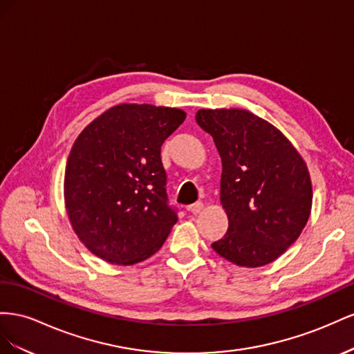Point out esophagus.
<instances>
[{
    "instance_id": "34e87169",
    "label": "esophagus",
    "mask_w": 354,
    "mask_h": 354,
    "mask_svg": "<svg viewBox=\"0 0 354 354\" xmlns=\"http://www.w3.org/2000/svg\"><path fill=\"white\" fill-rule=\"evenodd\" d=\"M203 207H205V206H203V203H201V201H196L194 205H191V206L188 207V210H189L193 215H198L200 212L203 210Z\"/></svg>"
}]
</instances>
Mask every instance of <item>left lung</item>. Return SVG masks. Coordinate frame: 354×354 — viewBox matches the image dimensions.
<instances>
[{
	"label": "left lung",
	"mask_w": 354,
	"mask_h": 354,
	"mask_svg": "<svg viewBox=\"0 0 354 354\" xmlns=\"http://www.w3.org/2000/svg\"><path fill=\"white\" fill-rule=\"evenodd\" d=\"M222 161L221 205L228 231L212 248L239 267L276 261L310 218L313 188L298 149L277 127L248 109H198Z\"/></svg>",
	"instance_id": "obj_1"
}]
</instances>
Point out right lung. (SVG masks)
Wrapping results in <instances>:
<instances>
[{
	"label": "right lung",
	"mask_w": 354,
	"mask_h": 354,
	"mask_svg": "<svg viewBox=\"0 0 354 354\" xmlns=\"http://www.w3.org/2000/svg\"><path fill=\"white\" fill-rule=\"evenodd\" d=\"M185 117L178 108L120 104L75 139L65 169V209L93 255L133 266L163 246L178 216L167 205L160 149Z\"/></svg>",
	"instance_id": "obj_1"
}]
</instances>
